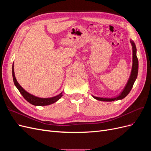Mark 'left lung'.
<instances>
[{"label":"left lung","mask_w":151,"mask_h":151,"mask_svg":"<svg viewBox=\"0 0 151 151\" xmlns=\"http://www.w3.org/2000/svg\"><path fill=\"white\" fill-rule=\"evenodd\" d=\"M130 43L132 47V67L131 70L130 76L129 79L127 81L124 89L120 93L119 95L116 96V97L113 98H103V97H96L92 95V96L97 100L101 101H113L115 100H120L124 98L129 94L130 91H131L132 87L134 86L135 80L137 79L138 75V70H139V61L138 58L137 57V48L135 43L132 40H130Z\"/></svg>","instance_id":"left-lung-1"}]
</instances>
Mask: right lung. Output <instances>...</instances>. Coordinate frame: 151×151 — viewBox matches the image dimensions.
<instances>
[{
    "label": "right lung",
    "instance_id": "right-lung-1",
    "mask_svg": "<svg viewBox=\"0 0 151 151\" xmlns=\"http://www.w3.org/2000/svg\"><path fill=\"white\" fill-rule=\"evenodd\" d=\"M12 77H13V81L14 85L17 88V89L19 90L20 93L22 94V96L27 101L31 103V104H33L35 106H47V105L52 104L54 103L57 102L63 96V92L60 93L59 94L53 97L50 98H40L36 96L30 94L29 93L27 92V91L22 88L21 85L18 83V82L16 80L14 74V63L12 64Z\"/></svg>",
    "mask_w": 151,
    "mask_h": 151
}]
</instances>
